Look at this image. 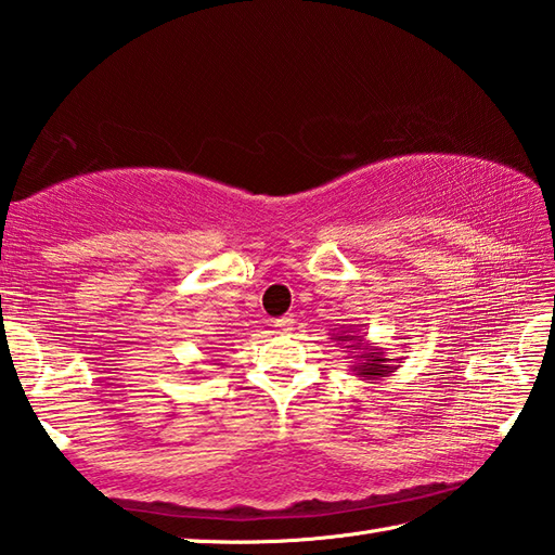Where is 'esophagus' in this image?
<instances>
[{
	"instance_id": "obj_1",
	"label": "esophagus",
	"mask_w": 555,
	"mask_h": 555,
	"mask_svg": "<svg viewBox=\"0 0 555 555\" xmlns=\"http://www.w3.org/2000/svg\"><path fill=\"white\" fill-rule=\"evenodd\" d=\"M274 324H276V328H279L281 334H291L293 332V324H296V322H293L291 314H286V317H281V320H276Z\"/></svg>"
}]
</instances>
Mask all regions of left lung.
<instances>
[{
    "instance_id": "left-lung-1",
    "label": "left lung",
    "mask_w": 555,
    "mask_h": 555,
    "mask_svg": "<svg viewBox=\"0 0 555 555\" xmlns=\"http://www.w3.org/2000/svg\"><path fill=\"white\" fill-rule=\"evenodd\" d=\"M334 340H338V346L346 348L344 352H348V358L352 360L350 372H356L362 382L379 384V379L391 376L400 367L396 360L386 356L384 348L364 340V336H360V328L358 332H352V328L338 332L334 334Z\"/></svg>"
}]
</instances>
